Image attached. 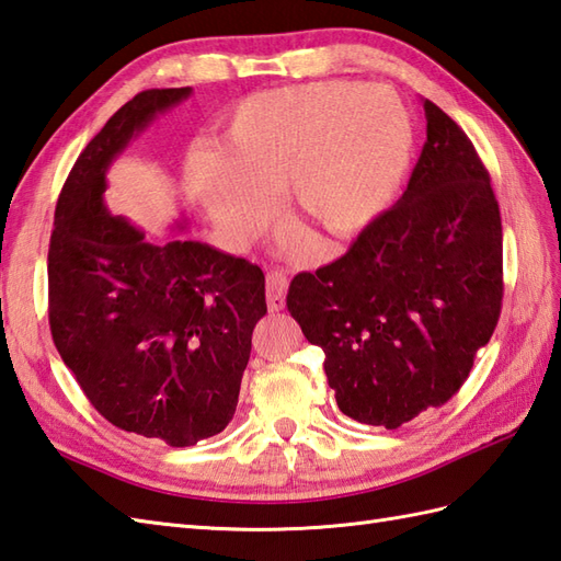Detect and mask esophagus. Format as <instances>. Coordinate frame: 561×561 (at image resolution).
Listing matches in <instances>:
<instances>
[{
    "mask_svg": "<svg viewBox=\"0 0 561 561\" xmlns=\"http://www.w3.org/2000/svg\"><path fill=\"white\" fill-rule=\"evenodd\" d=\"M285 295H288V278L278 271L266 273V302L271 311H280L285 307Z\"/></svg>",
    "mask_w": 561,
    "mask_h": 561,
    "instance_id": "esophagus-1",
    "label": "esophagus"
}]
</instances>
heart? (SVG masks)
<instances>
[{
	"label": "heart",
	"instance_id": "heart-1",
	"mask_svg": "<svg viewBox=\"0 0 561 561\" xmlns=\"http://www.w3.org/2000/svg\"><path fill=\"white\" fill-rule=\"evenodd\" d=\"M416 147L414 118L383 85L311 83L256 92L224 130V152L197 149L185 190L230 244L276 214V187L325 233H362L388 211Z\"/></svg>",
	"mask_w": 561,
	"mask_h": 561
}]
</instances>
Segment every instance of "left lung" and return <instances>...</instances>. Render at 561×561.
Instances as JSON below:
<instances>
[{"label": "left lung", "instance_id": "obj_1", "mask_svg": "<svg viewBox=\"0 0 561 561\" xmlns=\"http://www.w3.org/2000/svg\"><path fill=\"white\" fill-rule=\"evenodd\" d=\"M404 195L347 254L297 273L288 311L340 412L398 428L463 386L502 307V221L471 140L440 106Z\"/></svg>", "mask_w": 561, "mask_h": 561}]
</instances>
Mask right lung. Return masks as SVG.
I'll use <instances>...</instances> for the list:
<instances>
[{
	"label": "right lung",
	"mask_w": 561,
	"mask_h": 561,
	"mask_svg": "<svg viewBox=\"0 0 561 561\" xmlns=\"http://www.w3.org/2000/svg\"><path fill=\"white\" fill-rule=\"evenodd\" d=\"M190 94H135L88 142L59 195L47 264L54 345L92 407L171 447L211 438L233 419L266 313L256 264L199 240L147 242L104 202L114 159ZM185 228L178 221L173 233Z\"/></svg>",
	"instance_id": "obj_1"
}]
</instances>
